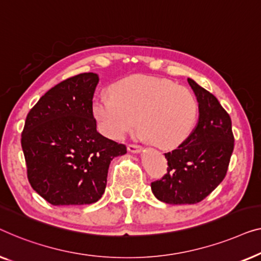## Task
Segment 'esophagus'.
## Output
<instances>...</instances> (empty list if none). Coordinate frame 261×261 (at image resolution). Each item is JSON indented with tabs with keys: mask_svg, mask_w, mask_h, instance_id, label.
I'll use <instances>...</instances> for the list:
<instances>
[{
	"mask_svg": "<svg viewBox=\"0 0 261 261\" xmlns=\"http://www.w3.org/2000/svg\"><path fill=\"white\" fill-rule=\"evenodd\" d=\"M127 150H129L130 152L138 153V152L142 151V146L137 145V144H129V145H127Z\"/></svg>",
	"mask_w": 261,
	"mask_h": 261,
	"instance_id": "obj_1",
	"label": "esophagus"
}]
</instances>
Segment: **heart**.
<instances>
[{"mask_svg":"<svg viewBox=\"0 0 261 261\" xmlns=\"http://www.w3.org/2000/svg\"><path fill=\"white\" fill-rule=\"evenodd\" d=\"M111 93L95 95L92 111L102 132L113 139L125 137L138 122L142 138L162 149H174L196 124L195 95L172 80L130 75L113 84Z\"/></svg>","mask_w":261,"mask_h":261,"instance_id":"obj_1","label":"heart"}]
</instances>
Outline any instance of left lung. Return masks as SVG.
Masks as SVG:
<instances>
[{"label":"left lung","instance_id":"left-lung-1","mask_svg":"<svg viewBox=\"0 0 261 261\" xmlns=\"http://www.w3.org/2000/svg\"><path fill=\"white\" fill-rule=\"evenodd\" d=\"M199 102L195 129L177 149L164 153L167 174L151 183L157 199L169 204H194L225 178L234 149L232 120L215 95L188 78Z\"/></svg>","mask_w":261,"mask_h":261}]
</instances>
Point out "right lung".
<instances>
[{
    "label": "right lung",
    "instance_id": "1",
    "mask_svg": "<svg viewBox=\"0 0 261 261\" xmlns=\"http://www.w3.org/2000/svg\"><path fill=\"white\" fill-rule=\"evenodd\" d=\"M99 82L82 73L39 99L25 118L21 145L32 188L53 205L91 204L106 188L111 161L126 146L97 131L92 111Z\"/></svg>",
    "mask_w": 261,
    "mask_h": 261
}]
</instances>
